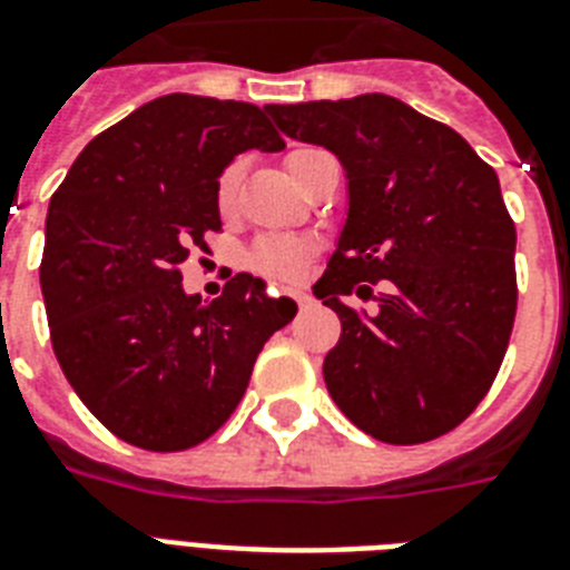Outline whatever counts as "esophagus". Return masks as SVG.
<instances>
[{"instance_id":"34e87169","label":"esophagus","mask_w":570,"mask_h":570,"mask_svg":"<svg viewBox=\"0 0 570 570\" xmlns=\"http://www.w3.org/2000/svg\"><path fill=\"white\" fill-rule=\"evenodd\" d=\"M293 298L298 301V307H309V304H313V295L304 293V289H298V293H293Z\"/></svg>"}]
</instances>
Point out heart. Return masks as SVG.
I'll list each match as a JSON object with an SVG mask.
<instances>
[{"mask_svg": "<svg viewBox=\"0 0 570 570\" xmlns=\"http://www.w3.org/2000/svg\"><path fill=\"white\" fill-rule=\"evenodd\" d=\"M315 147H298L286 156V167H289V176L295 174V167L301 165V159L313 153ZM240 161H232V165L219 174L217 188H214V199H217L219 214H232L234 205H237V190H240ZM309 252H313V243L304 240V237H293V234H266L252 246L248 252V266L261 275L272 277V281H295L307 263Z\"/></svg>", "mask_w": 570, "mask_h": 570, "instance_id": "b5f03b06", "label": "heart"}]
</instances>
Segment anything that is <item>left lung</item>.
I'll return each instance as SVG.
<instances>
[{
  "instance_id": "obj_1",
  "label": "left lung",
  "mask_w": 570,
  "mask_h": 570,
  "mask_svg": "<svg viewBox=\"0 0 570 570\" xmlns=\"http://www.w3.org/2000/svg\"><path fill=\"white\" fill-rule=\"evenodd\" d=\"M266 112L347 174V219L313 286L342 322L324 358L330 396L382 443L452 432L490 391L515 322V226L499 176L452 127L391 95ZM347 294L375 307L347 308Z\"/></svg>"
}]
</instances>
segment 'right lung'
<instances>
[{
    "mask_svg": "<svg viewBox=\"0 0 570 570\" xmlns=\"http://www.w3.org/2000/svg\"><path fill=\"white\" fill-rule=\"evenodd\" d=\"M284 150L261 107L165 95L83 147L46 217L40 286L51 347L115 438L181 452L212 438L246 394L257 353L295 318L261 277L203 301L179 266L219 232V174L246 150Z\"/></svg>",
    "mask_w": 570,
    "mask_h": 570,
    "instance_id": "obj_1",
    "label": "right lung"
}]
</instances>
